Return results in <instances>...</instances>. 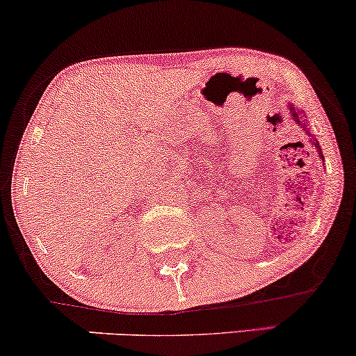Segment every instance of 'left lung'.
Here are the masks:
<instances>
[{
	"label": "left lung",
	"instance_id": "1",
	"mask_svg": "<svg viewBox=\"0 0 356 356\" xmlns=\"http://www.w3.org/2000/svg\"><path fill=\"white\" fill-rule=\"evenodd\" d=\"M289 111H291V117L293 118V120H296V124L299 125V127H302V130H304L305 134L309 135V137H312V134H310V131L307 130V125H305V124H302V120H300V115H299V113H297L296 107H293L292 104H289ZM310 143H312V147L317 148V152H318V156H320V160L323 161V153H322V148H320V145H318V142H317V138H315V137L310 138Z\"/></svg>",
	"mask_w": 356,
	"mask_h": 356
}]
</instances>
